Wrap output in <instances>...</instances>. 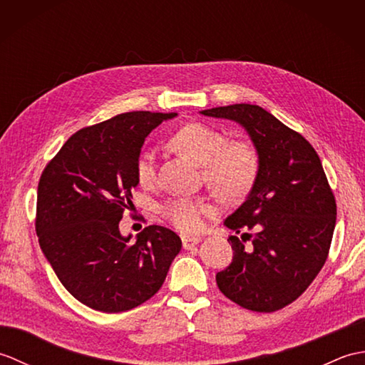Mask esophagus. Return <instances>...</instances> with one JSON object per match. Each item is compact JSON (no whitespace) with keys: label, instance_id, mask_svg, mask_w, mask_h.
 Returning a JSON list of instances; mask_svg holds the SVG:
<instances>
[{"label":"esophagus","instance_id":"1","mask_svg":"<svg viewBox=\"0 0 365 365\" xmlns=\"http://www.w3.org/2000/svg\"><path fill=\"white\" fill-rule=\"evenodd\" d=\"M182 243L185 250H192V247L197 246L200 243V238L197 237H188V235H183L182 237Z\"/></svg>","mask_w":365,"mask_h":365}]
</instances>
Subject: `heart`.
I'll return each mask as SVG.
<instances>
[{
  "instance_id": "obj_1",
  "label": "heart",
  "mask_w": 365,
  "mask_h": 365,
  "mask_svg": "<svg viewBox=\"0 0 365 365\" xmlns=\"http://www.w3.org/2000/svg\"><path fill=\"white\" fill-rule=\"evenodd\" d=\"M173 144L188 158L204 166V178L216 195L242 196L251 188L257 173V157L246 143H227V138L207 123L191 122L178 128ZM136 178L141 187L150 188L157 182V155L143 149L136 160ZM212 212L200 197L175 196L161 205V215L183 232L202 229L205 216Z\"/></svg>"
}]
</instances>
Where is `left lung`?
I'll return each instance as SVG.
<instances>
[{"label":"left lung","mask_w":365,"mask_h":365,"mask_svg":"<svg viewBox=\"0 0 365 365\" xmlns=\"http://www.w3.org/2000/svg\"><path fill=\"white\" fill-rule=\"evenodd\" d=\"M243 127L259 166L245 202L224 220L232 263L216 274L229 299L254 312H274L297 299L327 262L336 200L314 147L257 105L204 110Z\"/></svg>","instance_id":"8db88e82"}]
</instances>
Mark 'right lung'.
<instances>
[{
  "mask_svg": "<svg viewBox=\"0 0 365 365\" xmlns=\"http://www.w3.org/2000/svg\"><path fill=\"white\" fill-rule=\"evenodd\" d=\"M175 115L131 111L81 128L38 180V245L67 292L94 311L125 312L152 298L182 250L180 237L163 226L145 227L135 240L119 230L133 205L145 138Z\"/></svg>",
  "mask_w": 365,
  "mask_h": 365,
  "instance_id": "right-lung-1",
  "label": "right lung"
}]
</instances>
